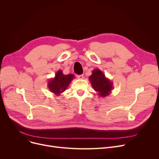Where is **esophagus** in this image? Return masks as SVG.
Returning a JSON list of instances; mask_svg holds the SVG:
<instances>
[{
	"label": "esophagus",
	"instance_id": "obj_1",
	"mask_svg": "<svg viewBox=\"0 0 159 159\" xmlns=\"http://www.w3.org/2000/svg\"><path fill=\"white\" fill-rule=\"evenodd\" d=\"M77 77L78 79H82L83 78H84V75H77Z\"/></svg>",
	"mask_w": 159,
	"mask_h": 159
}]
</instances>
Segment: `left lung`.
I'll list each match as a JSON object with an SVG mask.
<instances>
[{
	"label": "left lung",
	"mask_w": 159,
	"mask_h": 159,
	"mask_svg": "<svg viewBox=\"0 0 159 159\" xmlns=\"http://www.w3.org/2000/svg\"><path fill=\"white\" fill-rule=\"evenodd\" d=\"M89 80L94 90L101 97L109 95L113 89V82L106 78L104 73L98 68L92 71V74L89 77Z\"/></svg>",
	"instance_id": "8db88e82"
}]
</instances>
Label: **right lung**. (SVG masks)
Returning a JSON list of instances; mask_svg holds the SVG:
<instances>
[{
	"mask_svg": "<svg viewBox=\"0 0 159 159\" xmlns=\"http://www.w3.org/2000/svg\"><path fill=\"white\" fill-rule=\"evenodd\" d=\"M73 74L64 75L61 70L57 71L54 78L50 79L48 82L49 91L56 96H60L68 88L71 80L75 79Z\"/></svg>",
	"mask_w": 159,
	"mask_h": 159,
	"instance_id": "1",
	"label": "right lung"
}]
</instances>
